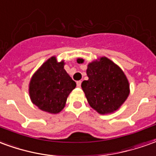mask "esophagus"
I'll list each match as a JSON object with an SVG mask.
<instances>
[{"label": "esophagus", "instance_id": "obj_1", "mask_svg": "<svg viewBox=\"0 0 156 156\" xmlns=\"http://www.w3.org/2000/svg\"><path fill=\"white\" fill-rule=\"evenodd\" d=\"M81 83H82L81 81L77 82V87H78V88H80V87H81Z\"/></svg>", "mask_w": 156, "mask_h": 156}]
</instances>
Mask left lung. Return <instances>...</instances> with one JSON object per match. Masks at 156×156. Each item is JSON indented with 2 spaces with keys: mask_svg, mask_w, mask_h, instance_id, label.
Segmentation results:
<instances>
[{
  "mask_svg": "<svg viewBox=\"0 0 156 156\" xmlns=\"http://www.w3.org/2000/svg\"><path fill=\"white\" fill-rule=\"evenodd\" d=\"M84 59L78 58V63ZM88 79L82 83L88 103L100 115L117 111L129 94V83L124 71L106 57H101L88 64Z\"/></svg>",
  "mask_w": 156,
  "mask_h": 156,
  "instance_id": "1",
  "label": "left lung"
}]
</instances>
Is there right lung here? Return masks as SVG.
Wrapping results in <instances>:
<instances>
[{
	"mask_svg": "<svg viewBox=\"0 0 156 156\" xmlns=\"http://www.w3.org/2000/svg\"><path fill=\"white\" fill-rule=\"evenodd\" d=\"M63 60L53 56L34 73L29 83V96L39 109L51 115L58 114L66 105L68 95L76 87L64 69Z\"/></svg>",
	"mask_w": 156,
	"mask_h": 156,
	"instance_id": "add662e5",
	"label": "right lung"
}]
</instances>
